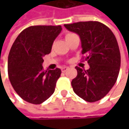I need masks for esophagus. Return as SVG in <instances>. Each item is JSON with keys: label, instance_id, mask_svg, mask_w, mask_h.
<instances>
[{"label": "esophagus", "instance_id": "esophagus-1", "mask_svg": "<svg viewBox=\"0 0 129 129\" xmlns=\"http://www.w3.org/2000/svg\"><path fill=\"white\" fill-rule=\"evenodd\" d=\"M68 69H69V67H67V66H63V67L62 68V72H66Z\"/></svg>", "mask_w": 129, "mask_h": 129}]
</instances>
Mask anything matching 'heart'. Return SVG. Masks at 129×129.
Here are the masks:
<instances>
[{
	"label": "heart",
	"instance_id": "b5f03b06",
	"mask_svg": "<svg viewBox=\"0 0 129 129\" xmlns=\"http://www.w3.org/2000/svg\"><path fill=\"white\" fill-rule=\"evenodd\" d=\"M72 34H72V33H68V34H66V39H67L69 37L72 36Z\"/></svg>",
	"mask_w": 129,
	"mask_h": 129
}]
</instances>
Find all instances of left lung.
Returning a JSON list of instances; mask_svg holds the SVG:
<instances>
[{"instance_id":"obj_1","label":"left lung","mask_w":129,"mask_h":129,"mask_svg":"<svg viewBox=\"0 0 129 129\" xmlns=\"http://www.w3.org/2000/svg\"><path fill=\"white\" fill-rule=\"evenodd\" d=\"M81 39L82 54L90 69L76 66L78 75L72 81L74 92L84 100L94 102L104 98L114 87L120 68V52L113 32L99 21L64 24Z\"/></svg>"}]
</instances>
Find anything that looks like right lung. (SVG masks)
Listing matches in <instances>:
<instances>
[{"label": "right lung", "mask_w": 129, "mask_h": 129, "mask_svg": "<svg viewBox=\"0 0 129 129\" xmlns=\"http://www.w3.org/2000/svg\"><path fill=\"white\" fill-rule=\"evenodd\" d=\"M62 30L60 25H37L22 30L8 57V75L13 89L24 101L39 105L54 92L61 70H44L43 57Z\"/></svg>", "instance_id": "right-lung-1"}]
</instances>
